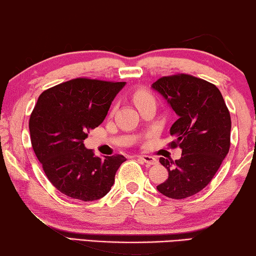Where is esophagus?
Masks as SVG:
<instances>
[{
    "label": "esophagus",
    "mask_w": 256,
    "mask_h": 256,
    "mask_svg": "<svg viewBox=\"0 0 256 256\" xmlns=\"http://www.w3.org/2000/svg\"><path fill=\"white\" fill-rule=\"evenodd\" d=\"M138 158H140V161L145 162L148 166H153V164H156V163H158L156 158L150 156H138Z\"/></svg>",
    "instance_id": "34e87169"
}]
</instances>
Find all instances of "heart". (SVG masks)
Here are the masks:
<instances>
[{
    "label": "heart",
    "instance_id": "1",
    "mask_svg": "<svg viewBox=\"0 0 256 256\" xmlns=\"http://www.w3.org/2000/svg\"><path fill=\"white\" fill-rule=\"evenodd\" d=\"M132 100H134V102H135L136 106H138L145 102L154 100V98H153V95L150 94V92H148V90L140 88V90H137L135 93L132 94Z\"/></svg>",
    "mask_w": 256,
    "mask_h": 256
}]
</instances>
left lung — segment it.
I'll return each instance as SVG.
<instances>
[{
	"mask_svg": "<svg viewBox=\"0 0 256 256\" xmlns=\"http://www.w3.org/2000/svg\"><path fill=\"white\" fill-rule=\"evenodd\" d=\"M152 88L166 100L178 116L170 128L182 158H160L168 179L156 186L166 198L182 200L206 187L230 148L232 119L220 90L204 79L178 74L158 79Z\"/></svg>",
	"mask_w": 256,
	"mask_h": 256,
	"instance_id": "8db88e82",
	"label": "left lung"
}]
</instances>
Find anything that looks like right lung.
<instances>
[{
  "label": "right lung",
  "instance_id": "obj_1",
  "mask_svg": "<svg viewBox=\"0 0 256 256\" xmlns=\"http://www.w3.org/2000/svg\"><path fill=\"white\" fill-rule=\"evenodd\" d=\"M124 84L76 78L40 95L29 119L32 146L46 177L62 194L90 202L110 192L126 158L96 156L84 140L103 122Z\"/></svg>",
  "mask_w": 256,
  "mask_h": 256
}]
</instances>
